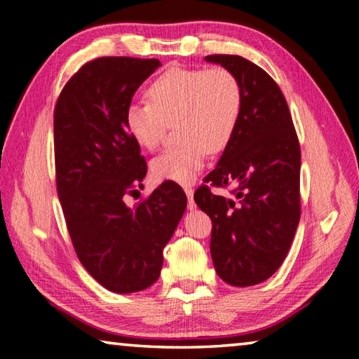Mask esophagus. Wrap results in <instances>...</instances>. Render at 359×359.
<instances>
[{"label":"esophagus","mask_w":359,"mask_h":359,"mask_svg":"<svg viewBox=\"0 0 359 359\" xmlns=\"http://www.w3.org/2000/svg\"><path fill=\"white\" fill-rule=\"evenodd\" d=\"M184 190L188 196V209H194L196 208V203H194V199H193V188L190 185H187Z\"/></svg>","instance_id":"esophagus-1"}]
</instances>
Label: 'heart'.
Here are the masks:
<instances>
[{
	"label": "heart",
	"mask_w": 359,
	"mask_h": 359,
	"mask_svg": "<svg viewBox=\"0 0 359 359\" xmlns=\"http://www.w3.org/2000/svg\"><path fill=\"white\" fill-rule=\"evenodd\" d=\"M149 102L126 109L125 125L139 147L154 151L165 141L169 125L177 123V147L151 161V175L160 182L190 184L201 172L205 158L228 147L242 111V88L223 66H171L145 90Z\"/></svg>",
	"instance_id": "b5f03b06"
}]
</instances>
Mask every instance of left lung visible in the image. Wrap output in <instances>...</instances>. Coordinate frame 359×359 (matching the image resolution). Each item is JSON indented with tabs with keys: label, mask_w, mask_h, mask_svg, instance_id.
I'll use <instances>...</instances> for the list:
<instances>
[{
	"label": "left lung",
	"mask_w": 359,
	"mask_h": 359,
	"mask_svg": "<svg viewBox=\"0 0 359 359\" xmlns=\"http://www.w3.org/2000/svg\"><path fill=\"white\" fill-rule=\"evenodd\" d=\"M238 77L242 111L217 168L194 191L212 220L210 255L233 287H252L282 266L301 218V147L287 100L267 72L239 55H208ZM210 186L229 187L231 198Z\"/></svg>",
	"instance_id": "8db88e82"
}]
</instances>
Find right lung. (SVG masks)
Wrapping results in <instances>:
<instances>
[{
    "label": "right lung",
    "instance_id": "add662e5",
    "mask_svg": "<svg viewBox=\"0 0 359 359\" xmlns=\"http://www.w3.org/2000/svg\"><path fill=\"white\" fill-rule=\"evenodd\" d=\"M158 66L156 58L87 62L66 82L53 111L57 191L71 242L88 274L121 294L158 280L163 248L187 208L184 190L168 180L135 208L125 204L147 174L125 114Z\"/></svg>",
    "mask_w": 359,
    "mask_h": 359
}]
</instances>
